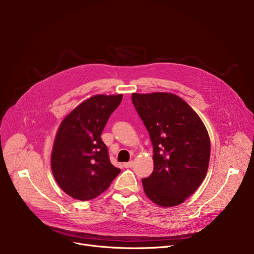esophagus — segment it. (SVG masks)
I'll use <instances>...</instances> for the list:
<instances>
[{
  "label": "esophagus",
  "instance_id": "obj_1",
  "mask_svg": "<svg viewBox=\"0 0 254 254\" xmlns=\"http://www.w3.org/2000/svg\"><path fill=\"white\" fill-rule=\"evenodd\" d=\"M132 166H134V162H132V161L124 164V167H125V168H131Z\"/></svg>",
  "mask_w": 254,
  "mask_h": 254
}]
</instances>
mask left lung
Segmentation results:
<instances>
[{
	"mask_svg": "<svg viewBox=\"0 0 254 254\" xmlns=\"http://www.w3.org/2000/svg\"><path fill=\"white\" fill-rule=\"evenodd\" d=\"M131 101L153 145V172L142 179L146 195L162 207L183 203L201 185L210 138L191 107L169 92L132 93Z\"/></svg>",
	"mask_w": 254,
	"mask_h": 254,
	"instance_id": "obj_1",
	"label": "left lung"
}]
</instances>
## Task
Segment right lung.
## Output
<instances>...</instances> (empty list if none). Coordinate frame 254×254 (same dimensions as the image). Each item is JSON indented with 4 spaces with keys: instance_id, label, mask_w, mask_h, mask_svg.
Listing matches in <instances>:
<instances>
[{
    "instance_id": "add662e5",
    "label": "right lung",
    "mask_w": 254,
    "mask_h": 254,
    "mask_svg": "<svg viewBox=\"0 0 254 254\" xmlns=\"http://www.w3.org/2000/svg\"><path fill=\"white\" fill-rule=\"evenodd\" d=\"M123 95H97L77 106L62 122L53 143L51 170L60 188L70 196L88 201L109 188L120 173L101 139Z\"/></svg>"
}]
</instances>
